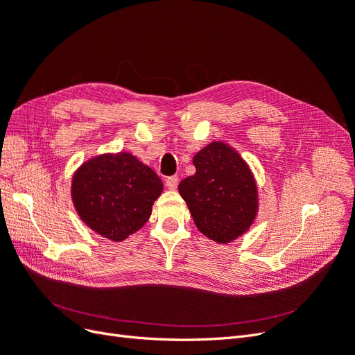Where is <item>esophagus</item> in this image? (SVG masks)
<instances>
[{
	"instance_id": "esophagus-1",
	"label": "esophagus",
	"mask_w": 355,
	"mask_h": 355,
	"mask_svg": "<svg viewBox=\"0 0 355 355\" xmlns=\"http://www.w3.org/2000/svg\"><path fill=\"white\" fill-rule=\"evenodd\" d=\"M165 186L169 189V190H175L177 186H178V177H168L165 180Z\"/></svg>"
}]
</instances>
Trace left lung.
Returning a JSON list of instances; mask_svg holds the SVG:
<instances>
[{
  "label": "left lung",
  "instance_id": "1",
  "mask_svg": "<svg viewBox=\"0 0 355 355\" xmlns=\"http://www.w3.org/2000/svg\"><path fill=\"white\" fill-rule=\"evenodd\" d=\"M196 174L178 186L193 221L214 242L227 245L249 230L258 214L252 171L236 148L212 141L193 157Z\"/></svg>",
  "mask_w": 355,
  "mask_h": 355
}]
</instances>
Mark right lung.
<instances>
[{"label":"right lung","instance_id":"right-lung-1","mask_svg":"<svg viewBox=\"0 0 355 355\" xmlns=\"http://www.w3.org/2000/svg\"><path fill=\"white\" fill-rule=\"evenodd\" d=\"M162 190V180L152 168L119 152L94 156L79 166L71 196L79 218L91 230L122 242L148 221Z\"/></svg>","mask_w":355,"mask_h":355}]
</instances>
